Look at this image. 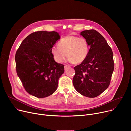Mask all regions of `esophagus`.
<instances>
[{
  "label": "esophagus",
  "mask_w": 131,
  "mask_h": 131,
  "mask_svg": "<svg viewBox=\"0 0 131 131\" xmlns=\"http://www.w3.org/2000/svg\"><path fill=\"white\" fill-rule=\"evenodd\" d=\"M70 67V66H68V65H65V66H64V68H65V70H67L68 68H69Z\"/></svg>",
  "instance_id": "esophagus-1"
}]
</instances>
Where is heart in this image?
Masks as SVG:
<instances>
[{"instance_id":"heart-1","label":"heart","mask_w":131,"mask_h":131,"mask_svg":"<svg viewBox=\"0 0 131 131\" xmlns=\"http://www.w3.org/2000/svg\"><path fill=\"white\" fill-rule=\"evenodd\" d=\"M58 46L51 49L52 57L58 63H62L67 55L70 63H81L86 58L89 50L86 40L75 36H68L61 39Z\"/></svg>"}]
</instances>
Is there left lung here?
<instances>
[{"mask_svg":"<svg viewBox=\"0 0 131 131\" xmlns=\"http://www.w3.org/2000/svg\"><path fill=\"white\" fill-rule=\"evenodd\" d=\"M80 35L90 48L85 59L74 67L73 84L81 94L94 98L105 91L111 83L114 70L113 53L104 37L96 30L83 31Z\"/></svg>","mask_w":131,"mask_h":131,"instance_id":"obj_1","label":"left lung"}]
</instances>
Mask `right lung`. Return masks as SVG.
Masks as SVG:
<instances>
[{"label":"right lung","mask_w":131,"mask_h":131,"mask_svg":"<svg viewBox=\"0 0 131 131\" xmlns=\"http://www.w3.org/2000/svg\"><path fill=\"white\" fill-rule=\"evenodd\" d=\"M60 37L52 31H37L22 42L15 54L18 77L27 93L42 98L56 91L64 66L54 61L51 48Z\"/></svg>","instance_id":"right-lung-1"}]
</instances>
